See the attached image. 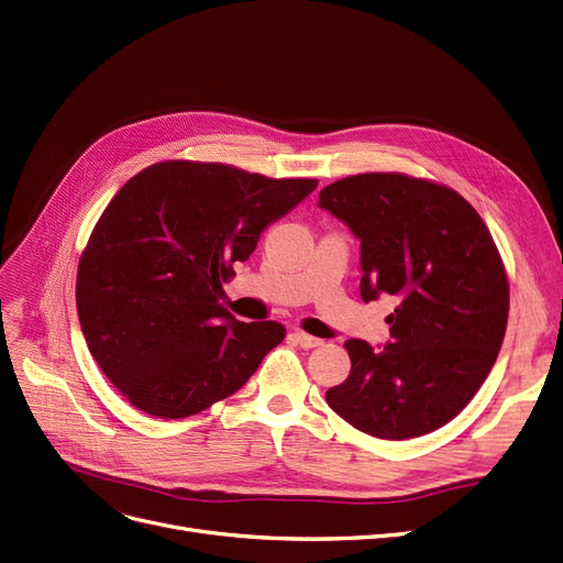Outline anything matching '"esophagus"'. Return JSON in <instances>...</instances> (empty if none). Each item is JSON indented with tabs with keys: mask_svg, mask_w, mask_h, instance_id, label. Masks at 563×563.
Instances as JSON below:
<instances>
[{
	"mask_svg": "<svg viewBox=\"0 0 563 563\" xmlns=\"http://www.w3.org/2000/svg\"><path fill=\"white\" fill-rule=\"evenodd\" d=\"M291 338H295L303 350H312V347H320L322 345L320 338H314V335H310L306 331H295V333H291Z\"/></svg>",
	"mask_w": 563,
	"mask_h": 563,
	"instance_id": "esophagus-1",
	"label": "esophagus"
}]
</instances>
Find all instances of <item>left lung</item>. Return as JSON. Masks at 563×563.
I'll use <instances>...</instances> for the list:
<instances>
[{"instance_id": "left-lung-1", "label": "left lung", "mask_w": 563, "mask_h": 563, "mask_svg": "<svg viewBox=\"0 0 563 563\" xmlns=\"http://www.w3.org/2000/svg\"><path fill=\"white\" fill-rule=\"evenodd\" d=\"M320 207L361 239V299H400L390 342H345L347 379L327 402L356 430L411 439L446 426L493 371L508 322V278L478 211L453 188L402 173L329 184Z\"/></svg>"}]
</instances>
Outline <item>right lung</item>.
<instances>
[{
    "label": "right lung",
    "mask_w": 563,
    "mask_h": 563,
    "mask_svg": "<svg viewBox=\"0 0 563 563\" xmlns=\"http://www.w3.org/2000/svg\"><path fill=\"white\" fill-rule=\"evenodd\" d=\"M317 179H268L225 163L163 161L110 200L78 264L87 347L135 409L186 419L230 398L285 338L218 303L234 264Z\"/></svg>",
    "instance_id": "right-lung-1"
}]
</instances>
